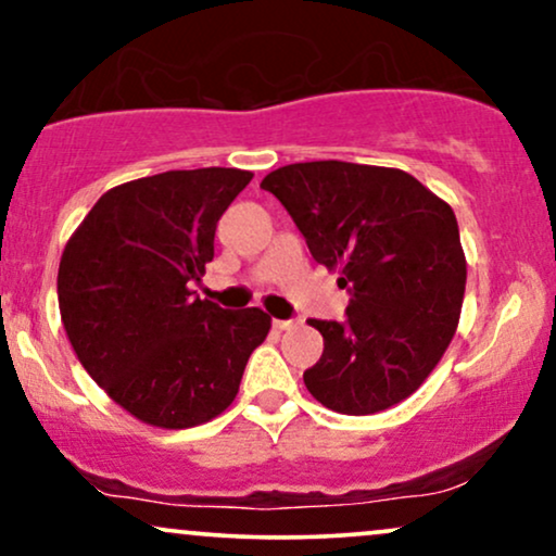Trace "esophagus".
Instances as JSON below:
<instances>
[{"label":"esophagus","mask_w":556,"mask_h":556,"mask_svg":"<svg viewBox=\"0 0 556 556\" xmlns=\"http://www.w3.org/2000/svg\"><path fill=\"white\" fill-rule=\"evenodd\" d=\"M273 327H276V330H291V327H296V319H273Z\"/></svg>","instance_id":"1"}]
</instances>
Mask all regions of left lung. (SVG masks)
Segmentation results:
<instances>
[{"label":"left lung","mask_w":556,"mask_h":556,"mask_svg":"<svg viewBox=\"0 0 556 556\" xmlns=\"http://www.w3.org/2000/svg\"><path fill=\"white\" fill-rule=\"evenodd\" d=\"M260 188L351 293L345 321L309 319L325 353L304 371L306 389L342 415L407 400L443 358L462 314L467 257L451 205L402 169L338 160L286 164Z\"/></svg>","instance_id":"obj_1"}]
</instances>
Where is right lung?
<instances>
[{
  "label": "right lung",
  "mask_w": 556,
  "mask_h": 556,
  "mask_svg": "<svg viewBox=\"0 0 556 556\" xmlns=\"http://www.w3.org/2000/svg\"><path fill=\"white\" fill-rule=\"evenodd\" d=\"M252 173L169 169L111 188L64 247L59 309L85 371L136 420L180 430L214 420L270 332L257 306L193 296L218 218Z\"/></svg>",
  "instance_id": "right-lung-1"
}]
</instances>
